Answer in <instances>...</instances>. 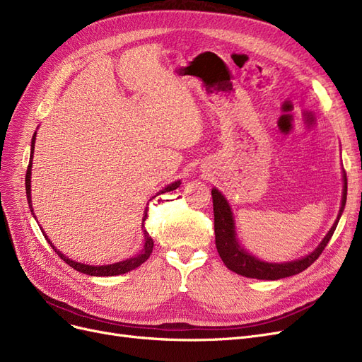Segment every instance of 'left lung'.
Listing matches in <instances>:
<instances>
[{"label":"left lung","mask_w":362,"mask_h":362,"mask_svg":"<svg viewBox=\"0 0 362 362\" xmlns=\"http://www.w3.org/2000/svg\"><path fill=\"white\" fill-rule=\"evenodd\" d=\"M343 198H341V207L340 212H338L337 221L328 235L323 238V240L319 243V247L305 255L304 259H299L295 262H287V263H267L262 262L257 257H254L250 252L245 251L238 239H236V231H235V219H233L231 209L224 198L216 188L212 189V200H214V215H215V243L219 257L223 259L224 264L228 267L230 271L236 272L242 276L247 278H257V279H279L296 275L302 271H305L308 266H311L314 262L319 259V255L325 250L326 245L331 240L334 231L337 228L338 221L344 211L346 206V197H347V179L346 173L343 174Z\"/></svg>","instance_id":"left-lung-1"}]
</instances>
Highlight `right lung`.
Segmentation results:
<instances>
[{"label":"right lung","mask_w":362,"mask_h":362,"mask_svg":"<svg viewBox=\"0 0 362 362\" xmlns=\"http://www.w3.org/2000/svg\"><path fill=\"white\" fill-rule=\"evenodd\" d=\"M34 141H36V132H34V135H33V139H31V155H30V164H28V170H27V176H25V189H27V200H28V206H30V209H31V214H33V204H31V165H33V155H34ZM179 185H180V180H177V182H174V183H171V185H168V186H165L164 189L162 191H159L156 195H159V194H164V192H170V191H174V189H177L179 188ZM155 195V197H156ZM155 197H151V198H155ZM150 198V200H151ZM147 211L148 209L146 207V211H144V216H143V231H144V247H143V250H141V252L139 254H136L135 257H131V259H127V260H123V262H117V263H112V264H103V266H90V264H84V263H78V262H75V260H71L69 257H66L64 254H62L60 251H58L54 245H52V242L48 239V236L45 235V231H43V236L46 238V240H48L49 243H51V247H52V250L60 255L62 257V260L63 262H66L69 266L71 267H74V269H76L78 272H83V274H87V275H91V276H112V275H122V274H126V272H129V271H132V269H135V267H138L139 264H143L148 257H150V254H151V251H153V239H151L150 236H148V233H147V230H144V221L147 219ZM33 216L36 218V215L33 214Z\"/></svg>","instance_id":"add662e5"}]
</instances>
